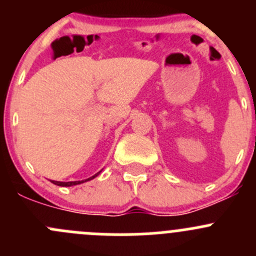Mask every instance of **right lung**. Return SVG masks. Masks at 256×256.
<instances>
[{
    "label": "right lung",
    "mask_w": 256,
    "mask_h": 256,
    "mask_svg": "<svg viewBox=\"0 0 256 256\" xmlns=\"http://www.w3.org/2000/svg\"><path fill=\"white\" fill-rule=\"evenodd\" d=\"M100 172H102V171H100ZM100 172H98L96 174H94V176H92V177L88 178V180H74V182H59V180H50V182H52V183H54V184H56V186H60V187H70V186L80 184V183H84V182H86V180H92V178L96 177L98 174H100Z\"/></svg>",
    "instance_id": "1"
}]
</instances>
